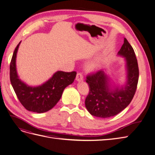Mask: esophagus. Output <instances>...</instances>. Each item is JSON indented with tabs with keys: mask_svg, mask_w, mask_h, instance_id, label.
Segmentation results:
<instances>
[{
	"mask_svg": "<svg viewBox=\"0 0 155 155\" xmlns=\"http://www.w3.org/2000/svg\"><path fill=\"white\" fill-rule=\"evenodd\" d=\"M76 79L77 81H83V74L81 72H79L77 74V76L76 78Z\"/></svg>",
	"mask_w": 155,
	"mask_h": 155,
	"instance_id": "obj_1",
	"label": "esophagus"
}]
</instances>
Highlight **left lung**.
<instances>
[{
  "label": "left lung",
  "instance_id": "left-lung-1",
  "mask_svg": "<svg viewBox=\"0 0 155 155\" xmlns=\"http://www.w3.org/2000/svg\"><path fill=\"white\" fill-rule=\"evenodd\" d=\"M118 55L126 60L127 81L124 87H112L104 70L87 75L86 82L89 92L85 99V107L91 114L100 118H109L118 114L132 101L137 91L139 69L134 51L124 38Z\"/></svg>",
  "mask_w": 155,
  "mask_h": 155
}]
</instances>
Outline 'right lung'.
<instances>
[{"mask_svg": "<svg viewBox=\"0 0 155 155\" xmlns=\"http://www.w3.org/2000/svg\"><path fill=\"white\" fill-rule=\"evenodd\" d=\"M18 44L12 56L10 67L12 85L21 104L29 111L37 113L47 112L57 104L61 97L64 89L72 84L76 76V72L58 71L43 85L30 87L18 78L16 70V56Z\"/></svg>", "mask_w": 155, "mask_h": 155, "instance_id": "right-lung-1", "label": "right lung"}]
</instances>
